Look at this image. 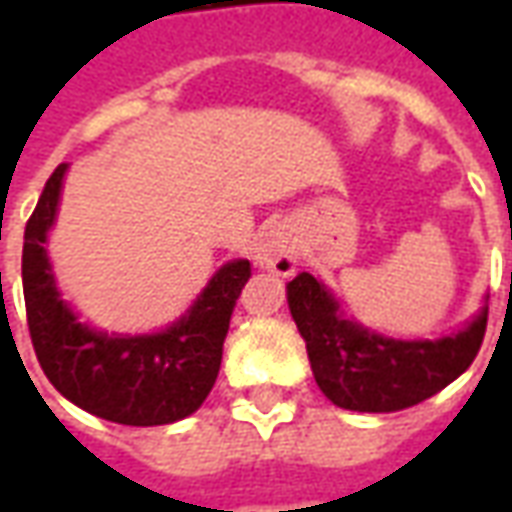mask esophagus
Segmentation results:
<instances>
[{
	"instance_id": "1",
	"label": "esophagus",
	"mask_w": 512,
	"mask_h": 512,
	"mask_svg": "<svg viewBox=\"0 0 512 512\" xmlns=\"http://www.w3.org/2000/svg\"><path fill=\"white\" fill-rule=\"evenodd\" d=\"M299 255H296V241L285 227H271L260 235L255 244V266L274 271L279 277H290L296 271Z\"/></svg>"
}]
</instances>
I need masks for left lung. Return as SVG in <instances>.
I'll use <instances>...</instances> for the list:
<instances>
[{"instance_id":"8db88e82","label":"left lung","mask_w":512,"mask_h":512,"mask_svg":"<svg viewBox=\"0 0 512 512\" xmlns=\"http://www.w3.org/2000/svg\"><path fill=\"white\" fill-rule=\"evenodd\" d=\"M288 307L323 395L334 406L367 414L403 411L452 384L474 362L488 323L485 296L458 332L395 340L345 318L332 290L307 271L288 282Z\"/></svg>"}]
</instances>
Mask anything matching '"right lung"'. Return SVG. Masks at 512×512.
<instances>
[{"label":"right lung","mask_w":512,"mask_h":512,"mask_svg":"<svg viewBox=\"0 0 512 512\" xmlns=\"http://www.w3.org/2000/svg\"><path fill=\"white\" fill-rule=\"evenodd\" d=\"M65 172L68 164L51 172L24 230L21 279L40 367L73 406L117 425L153 428L186 419L216 384L235 299L252 274L249 260H227L167 329L147 334L95 329L62 299L46 252Z\"/></svg>","instance_id":"1"}]
</instances>
